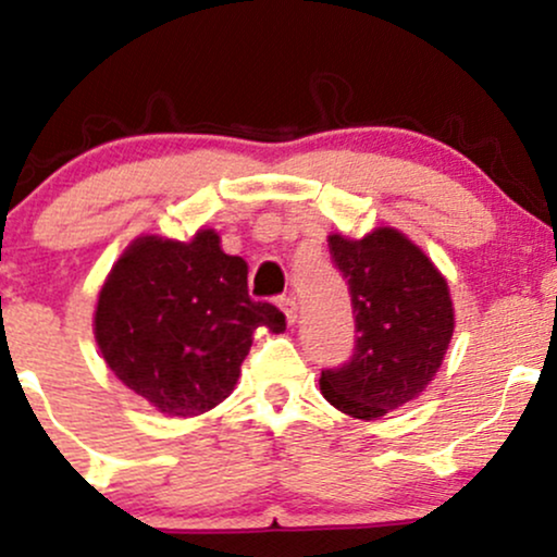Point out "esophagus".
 Instances as JSON below:
<instances>
[{
    "mask_svg": "<svg viewBox=\"0 0 557 557\" xmlns=\"http://www.w3.org/2000/svg\"><path fill=\"white\" fill-rule=\"evenodd\" d=\"M277 306H280V309L285 311L287 324L296 322V317H298V304H296V298H290V296H287V298H280V300H277Z\"/></svg>",
    "mask_w": 557,
    "mask_h": 557,
    "instance_id": "1",
    "label": "esophagus"
}]
</instances>
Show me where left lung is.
Returning <instances> with one entry per match:
<instances>
[{
    "mask_svg": "<svg viewBox=\"0 0 557 557\" xmlns=\"http://www.w3.org/2000/svg\"><path fill=\"white\" fill-rule=\"evenodd\" d=\"M330 253L348 283L356 314L354 356L322 369L319 387L337 411L380 419L437 374L453 337V300L437 267L393 227L361 240L330 235Z\"/></svg>",
    "mask_w": 557,
    "mask_h": 557,
    "instance_id": "8db88e82",
    "label": "left lung"
}]
</instances>
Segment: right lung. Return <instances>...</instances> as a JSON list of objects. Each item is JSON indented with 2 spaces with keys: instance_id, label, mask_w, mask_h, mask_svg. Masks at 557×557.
<instances>
[{
  "instance_id": "obj_1",
  "label": "right lung",
  "mask_w": 557,
  "mask_h": 557,
  "mask_svg": "<svg viewBox=\"0 0 557 557\" xmlns=\"http://www.w3.org/2000/svg\"><path fill=\"white\" fill-rule=\"evenodd\" d=\"M285 314L248 296V264L214 230L194 240L144 235L99 293L94 335L114 376L168 417H198L233 393L253 330Z\"/></svg>"
}]
</instances>
